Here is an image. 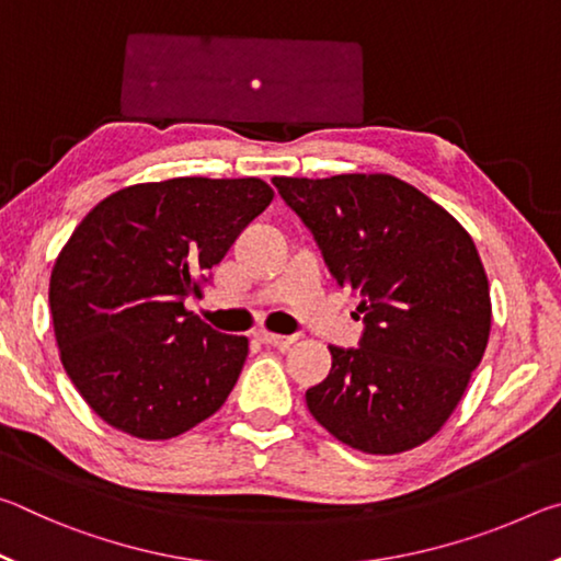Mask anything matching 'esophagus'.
<instances>
[{
    "label": "esophagus",
    "instance_id": "1",
    "mask_svg": "<svg viewBox=\"0 0 561 561\" xmlns=\"http://www.w3.org/2000/svg\"><path fill=\"white\" fill-rule=\"evenodd\" d=\"M257 339L267 346H277V348H289L291 344H297V336H284V334H272V331H257Z\"/></svg>",
    "mask_w": 561,
    "mask_h": 561
}]
</instances>
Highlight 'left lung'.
Masks as SVG:
<instances>
[{
    "mask_svg": "<svg viewBox=\"0 0 561 561\" xmlns=\"http://www.w3.org/2000/svg\"><path fill=\"white\" fill-rule=\"evenodd\" d=\"M339 287L358 297V348H331L311 415L351 448L411 450L468 388L490 336V289L470 234L393 175L274 178Z\"/></svg>",
    "mask_w": 561,
    "mask_h": 561,
    "instance_id": "8db88e82",
    "label": "left lung"
}]
</instances>
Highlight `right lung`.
Here are the masks:
<instances>
[{"label":"right lung","instance_id":"right-lung-1","mask_svg":"<svg viewBox=\"0 0 561 561\" xmlns=\"http://www.w3.org/2000/svg\"><path fill=\"white\" fill-rule=\"evenodd\" d=\"M272 197L260 178H175L123 187L76 227L51 272L54 334L76 391L113 428L165 440L220 411L250 344L185 299Z\"/></svg>","mask_w":561,"mask_h":561}]
</instances>
